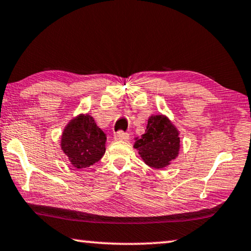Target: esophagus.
<instances>
[{"label": "esophagus", "instance_id": "obj_1", "mask_svg": "<svg viewBox=\"0 0 251 251\" xmlns=\"http://www.w3.org/2000/svg\"><path fill=\"white\" fill-rule=\"evenodd\" d=\"M128 136H129V134L127 132H124V130H119V132L115 134L116 140H127L128 139Z\"/></svg>", "mask_w": 251, "mask_h": 251}]
</instances>
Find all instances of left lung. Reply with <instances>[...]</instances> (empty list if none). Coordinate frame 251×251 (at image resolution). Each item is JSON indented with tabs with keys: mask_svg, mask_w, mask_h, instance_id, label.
<instances>
[{
	"mask_svg": "<svg viewBox=\"0 0 251 251\" xmlns=\"http://www.w3.org/2000/svg\"><path fill=\"white\" fill-rule=\"evenodd\" d=\"M134 148L139 150L147 165L164 168L177 157L178 132L165 116H152L148 121L146 133L136 141Z\"/></svg>",
	"mask_w": 251,
	"mask_h": 251,
	"instance_id": "left-lung-1",
	"label": "left lung"
}]
</instances>
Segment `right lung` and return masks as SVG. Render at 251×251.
<instances>
[{"label": "right lung", "mask_w": 251, "mask_h": 251, "mask_svg": "<svg viewBox=\"0 0 251 251\" xmlns=\"http://www.w3.org/2000/svg\"><path fill=\"white\" fill-rule=\"evenodd\" d=\"M105 134L89 115L73 119L63 130L61 148L75 168H85L105 152Z\"/></svg>", "instance_id": "1"}]
</instances>
